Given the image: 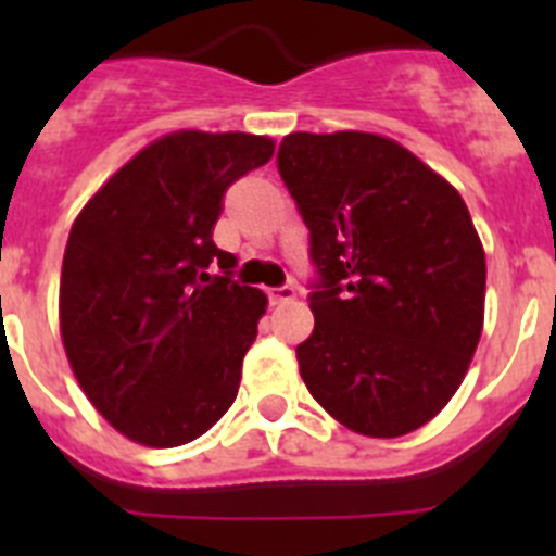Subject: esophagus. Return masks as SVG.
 I'll list each match as a JSON object with an SVG mask.
<instances>
[{
	"label": "esophagus",
	"mask_w": 556,
	"mask_h": 556,
	"mask_svg": "<svg viewBox=\"0 0 556 556\" xmlns=\"http://www.w3.org/2000/svg\"><path fill=\"white\" fill-rule=\"evenodd\" d=\"M298 298V289L294 287H278V289H269V301L278 306V303H292Z\"/></svg>",
	"instance_id": "34e87169"
}]
</instances>
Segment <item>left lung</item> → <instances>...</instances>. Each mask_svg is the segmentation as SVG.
Masks as SVG:
<instances>
[{
  "label": "left lung",
  "instance_id": "8db88e82",
  "mask_svg": "<svg viewBox=\"0 0 556 556\" xmlns=\"http://www.w3.org/2000/svg\"><path fill=\"white\" fill-rule=\"evenodd\" d=\"M278 169L320 269L298 365L345 429L404 437L443 412L484 328L488 262L459 191L378 132H289Z\"/></svg>",
  "mask_w": 556,
  "mask_h": 556
}]
</instances>
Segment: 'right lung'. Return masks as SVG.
<instances>
[{
    "label": "right lung",
    "mask_w": 556,
    "mask_h": 556,
    "mask_svg": "<svg viewBox=\"0 0 556 556\" xmlns=\"http://www.w3.org/2000/svg\"><path fill=\"white\" fill-rule=\"evenodd\" d=\"M253 132H166L83 205L61 269V339L77 384L127 440L175 448L230 409L267 312L211 239L233 180L273 159ZM217 261L225 276L205 274Z\"/></svg>",
    "instance_id": "1"
}]
</instances>
